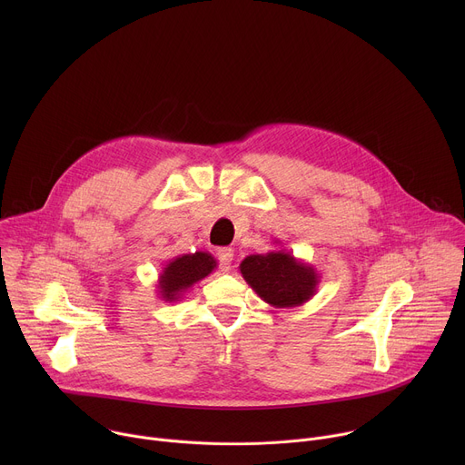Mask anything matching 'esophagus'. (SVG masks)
I'll return each mask as SVG.
<instances>
[{
    "label": "esophagus",
    "instance_id": "34e87169",
    "mask_svg": "<svg viewBox=\"0 0 465 465\" xmlns=\"http://www.w3.org/2000/svg\"><path fill=\"white\" fill-rule=\"evenodd\" d=\"M217 257H219V262H221V269L223 271H232L233 269V252L230 248H223L217 252Z\"/></svg>",
    "mask_w": 465,
    "mask_h": 465
}]
</instances>
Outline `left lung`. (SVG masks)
<instances>
[{"instance_id":"8db88e82","label":"left lung","mask_w":465,"mask_h":465,"mask_svg":"<svg viewBox=\"0 0 465 465\" xmlns=\"http://www.w3.org/2000/svg\"><path fill=\"white\" fill-rule=\"evenodd\" d=\"M239 271L255 294L276 309L303 305L316 294L320 283L312 264L283 248L246 255Z\"/></svg>"}]
</instances>
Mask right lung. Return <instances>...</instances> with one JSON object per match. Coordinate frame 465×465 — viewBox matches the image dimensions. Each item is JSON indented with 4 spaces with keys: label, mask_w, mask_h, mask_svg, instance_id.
<instances>
[{
    "label": "right lung",
    "mask_w": 465,
    "mask_h": 465,
    "mask_svg": "<svg viewBox=\"0 0 465 465\" xmlns=\"http://www.w3.org/2000/svg\"><path fill=\"white\" fill-rule=\"evenodd\" d=\"M217 269V259L210 252L182 253L167 261L158 276V298L163 302H180V298L201 280Z\"/></svg>",
    "instance_id": "obj_1"
}]
</instances>
